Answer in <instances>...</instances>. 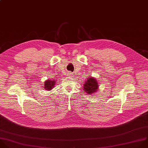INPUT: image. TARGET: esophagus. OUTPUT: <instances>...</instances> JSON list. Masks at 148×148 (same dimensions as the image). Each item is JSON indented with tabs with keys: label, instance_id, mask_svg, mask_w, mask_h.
<instances>
[{
	"label": "esophagus",
	"instance_id": "1",
	"mask_svg": "<svg viewBox=\"0 0 148 148\" xmlns=\"http://www.w3.org/2000/svg\"><path fill=\"white\" fill-rule=\"evenodd\" d=\"M68 75H72V73H69Z\"/></svg>",
	"mask_w": 148,
	"mask_h": 148
}]
</instances>
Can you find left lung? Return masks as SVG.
<instances>
[{
	"label": "left lung",
	"mask_w": 148,
	"mask_h": 148,
	"mask_svg": "<svg viewBox=\"0 0 148 148\" xmlns=\"http://www.w3.org/2000/svg\"><path fill=\"white\" fill-rule=\"evenodd\" d=\"M83 86L84 91L85 93L88 94H92L95 93L99 88L97 80L93 77L88 78V79L84 82Z\"/></svg>",
	"instance_id": "obj_1"
}]
</instances>
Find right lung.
Masks as SVG:
<instances>
[{
	"mask_svg": "<svg viewBox=\"0 0 148 148\" xmlns=\"http://www.w3.org/2000/svg\"><path fill=\"white\" fill-rule=\"evenodd\" d=\"M55 82L53 80H47L46 82L44 83V87L45 89L47 90H51L53 88V87L55 86Z\"/></svg>",
	"mask_w": 148,
	"mask_h": 148,
	"instance_id": "add662e5",
	"label": "right lung"
}]
</instances>
